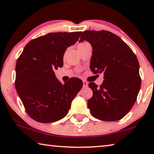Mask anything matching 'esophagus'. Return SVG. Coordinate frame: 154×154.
Segmentation results:
<instances>
[{"label":"esophagus","instance_id":"1","mask_svg":"<svg viewBox=\"0 0 154 154\" xmlns=\"http://www.w3.org/2000/svg\"><path fill=\"white\" fill-rule=\"evenodd\" d=\"M83 84H84V87H88V83L85 81V80L83 81Z\"/></svg>","mask_w":154,"mask_h":154}]
</instances>
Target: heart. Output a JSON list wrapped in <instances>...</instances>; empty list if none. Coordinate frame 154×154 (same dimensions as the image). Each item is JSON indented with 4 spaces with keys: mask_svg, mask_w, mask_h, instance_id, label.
I'll use <instances>...</instances> for the list:
<instances>
[{
    "mask_svg": "<svg viewBox=\"0 0 154 154\" xmlns=\"http://www.w3.org/2000/svg\"><path fill=\"white\" fill-rule=\"evenodd\" d=\"M86 44H88V43H87V42H83V43L79 44V46H83V45H86Z\"/></svg>",
    "mask_w": 154,
    "mask_h": 154,
    "instance_id": "heart-1",
    "label": "heart"
}]
</instances>
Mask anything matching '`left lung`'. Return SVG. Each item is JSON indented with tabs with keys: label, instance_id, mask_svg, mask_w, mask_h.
Wrapping results in <instances>:
<instances>
[{
	"label": "left lung",
	"instance_id": "left-lung-1",
	"mask_svg": "<svg viewBox=\"0 0 154 154\" xmlns=\"http://www.w3.org/2000/svg\"><path fill=\"white\" fill-rule=\"evenodd\" d=\"M79 42L92 46L90 68L94 74L103 73L100 87L94 82L88 86L93 92L88 100L90 112L95 118L115 121L123 118L135 103L141 80L137 57L119 36L108 31H85Z\"/></svg>",
	"mask_w": 154,
	"mask_h": 154
}]
</instances>
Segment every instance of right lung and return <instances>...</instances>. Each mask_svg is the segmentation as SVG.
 <instances>
[{"instance_id":"right-lung-1","label":"right lung","mask_w":154,"mask_h":154,"mask_svg":"<svg viewBox=\"0 0 154 154\" xmlns=\"http://www.w3.org/2000/svg\"><path fill=\"white\" fill-rule=\"evenodd\" d=\"M81 31L50 33L31 40L17 60L15 86L26 112L40 123H53L66 116L83 82L73 77L64 84L54 70L63 66L68 47Z\"/></svg>"}]
</instances>
